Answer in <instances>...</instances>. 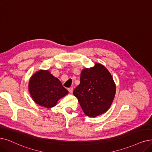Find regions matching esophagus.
I'll list each match as a JSON object with an SVG mask.
<instances>
[{
	"label": "esophagus",
	"mask_w": 152,
	"mask_h": 152,
	"mask_svg": "<svg viewBox=\"0 0 152 152\" xmlns=\"http://www.w3.org/2000/svg\"><path fill=\"white\" fill-rule=\"evenodd\" d=\"M68 90L69 91V92L72 93L73 92V90H74V88H73V87H70V88H68Z\"/></svg>",
	"instance_id": "1"
}]
</instances>
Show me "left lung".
<instances>
[{"label":"left lung","mask_w":152,"mask_h":152,"mask_svg":"<svg viewBox=\"0 0 152 152\" xmlns=\"http://www.w3.org/2000/svg\"><path fill=\"white\" fill-rule=\"evenodd\" d=\"M115 92L116 87L110 73L104 66L96 63L94 67L82 70L80 83L73 94L86 115L95 117L110 108Z\"/></svg>","instance_id":"8db88e82"}]
</instances>
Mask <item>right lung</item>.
<instances>
[{"label":"right lung","mask_w":152,"mask_h":152,"mask_svg":"<svg viewBox=\"0 0 152 152\" xmlns=\"http://www.w3.org/2000/svg\"><path fill=\"white\" fill-rule=\"evenodd\" d=\"M28 90L36 104L46 108L54 107L60 99L69 93L58 78L48 70H39L34 74L29 81Z\"/></svg>","instance_id":"add662e5"}]
</instances>
